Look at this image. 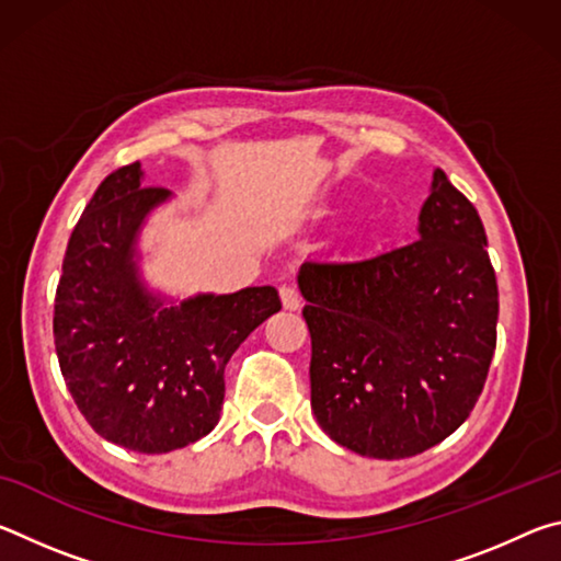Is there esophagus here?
I'll return each instance as SVG.
<instances>
[{
    "label": "esophagus",
    "mask_w": 561,
    "mask_h": 561,
    "mask_svg": "<svg viewBox=\"0 0 561 561\" xmlns=\"http://www.w3.org/2000/svg\"><path fill=\"white\" fill-rule=\"evenodd\" d=\"M279 299H282V307L287 311H297L301 307V297L299 291L294 287H282L279 289Z\"/></svg>",
    "instance_id": "1"
}]
</instances>
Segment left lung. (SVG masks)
Instances as JSON below:
<instances>
[{"instance_id":"1","label":"left lung","mask_w":561,"mask_h":561,"mask_svg":"<svg viewBox=\"0 0 561 561\" xmlns=\"http://www.w3.org/2000/svg\"><path fill=\"white\" fill-rule=\"evenodd\" d=\"M485 247L478 210L435 168L415 242L301 264L311 411L331 440L401 460L465 423L497 344V279Z\"/></svg>"}]
</instances>
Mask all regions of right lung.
Segmentation results:
<instances>
[{
	"label": "right lung",
	"mask_w": 561,
	"mask_h": 561,
	"mask_svg": "<svg viewBox=\"0 0 561 561\" xmlns=\"http://www.w3.org/2000/svg\"><path fill=\"white\" fill-rule=\"evenodd\" d=\"M170 190L144 187L123 165L76 222L54 304L64 381L101 438L136 453H170L220 421L225 366L282 309L274 287L173 299L140 272L138 240Z\"/></svg>",
	"instance_id": "obj_1"
}]
</instances>
